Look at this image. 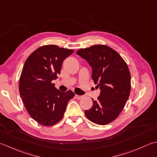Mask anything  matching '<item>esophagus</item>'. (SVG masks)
I'll return each instance as SVG.
<instances>
[{
	"mask_svg": "<svg viewBox=\"0 0 157 157\" xmlns=\"http://www.w3.org/2000/svg\"><path fill=\"white\" fill-rule=\"evenodd\" d=\"M83 97H84V96H80V95H78V94H75V98H76V99H78V100H79V99H82Z\"/></svg>",
	"mask_w": 157,
	"mask_h": 157,
	"instance_id": "1",
	"label": "esophagus"
}]
</instances>
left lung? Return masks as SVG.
<instances>
[{
  "instance_id": "1",
  "label": "left lung",
  "mask_w": 157,
  "mask_h": 157,
  "mask_svg": "<svg viewBox=\"0 0 157 157\" xmlns=\"http://www.w3.org/2000/svg\"><path fill=\"white\" fill-rule=\"evenodd\" d=\"M76 53L91 66L92 80L101 89L97 100L92 98V108L85 111L86 117L96 124H109L118 117L129 96L128 66L117 52L104 44L79 49Z\"/></svg>"
}]
</instances>
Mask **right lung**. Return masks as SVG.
<instances>
[{
    "instance_id": "add662e5",
    "label": "right lung",
    "mask_w": 157,
    "mask_h": 157,
    "mask_svg": "<svg viewBox=\"0 0 157 157\" xmlns=\"http://www.w3.org/2000/svg\"><path fill=\"white\" fill-rule=\"evenodd\" d=\"M73 50L44 45L29 55L19 78V90L29 115L40 125L52 126L61 121L69 101L75 96L71 90L61 92L53 79L61 73L63 62Z\"/></svg>"
}]
</instances>
